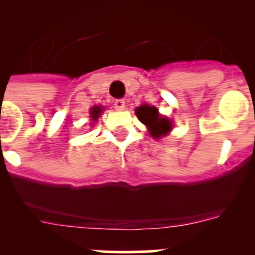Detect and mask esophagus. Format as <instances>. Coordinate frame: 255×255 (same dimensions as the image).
<instances>
[{
    "mask_svg": "<svg viewBox=\"0 0 255 255\" xmlns=\"http://www.w3.org/2000/svg\"><path fill=\"white\" fill-rule=\"evenodd\" d=\"M114 105L117 111H123V110H125V101L124 100H116L114 102Z\"/></svg>",
    "mask_w": 255,
    "mask_h": 255,
    "instance_id": "obj_1",
    "label": "esophagus"
}]
</instances>
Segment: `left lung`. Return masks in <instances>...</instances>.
Listing matches in <instances>:
<instances>
[{
    "mask_svg": "<svg viewBox=\"0 0 255 255\" xmlns=\"http://www.w3.org/2000/svg\"><path fill=\"white\" fill-rule=\"evenodd\" d=\"M135 114L139 120L149 129L150 135L154 139H159L167 134L171 130V121L166 117L158 114L155 107H150L148 105H143L135 110Z\"/></svg>",
    "mask_w": 255,
    "mask_h": 255,
    "instance_id": "8db88e82",
    "label": "left lung"
}]
</instances>
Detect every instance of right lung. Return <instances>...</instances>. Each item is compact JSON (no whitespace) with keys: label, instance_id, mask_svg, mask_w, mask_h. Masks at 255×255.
I'll return each instance as SVG.
<instances>
[{"label":"right lung","instance_id":"obj_1","mask_svg":"<svg viewBox=\"0 0 255 255\" xmlns=\"http://www.w3.org/2000/svg\"><path fill=\"white\" fill-rule=\"evenodd\" d=\"M101 112H102V108L101 107H93L91 110V117H92V120L96 121L97 119H98V116L101 115Z\"/></svg>","mask_w":255,"mask_h":255}]
</instances>
